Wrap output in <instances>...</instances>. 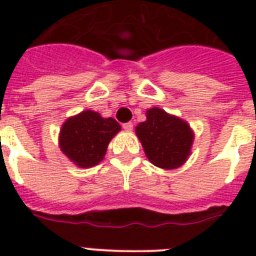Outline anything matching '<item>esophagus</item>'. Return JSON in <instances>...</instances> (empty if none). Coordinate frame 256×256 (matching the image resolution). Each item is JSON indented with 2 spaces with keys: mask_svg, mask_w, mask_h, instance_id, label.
<instances>
[{
  "mask_svg": "<svg viewBox=\"0 0 256 256\" xmlns=\"http://www.w3.org/2000/svg\"><path fill=\"white\" fill-rule=\"evenodd\" d=\"M132 126H134V124H132V122H128V124H122V128H124L126 132H132Z\"/></svg>",
  "mask_w": 256,
  "mask_h": 256,
  "instance_id": "34e87169",
  "label": "esophagus"
}]
</instances>
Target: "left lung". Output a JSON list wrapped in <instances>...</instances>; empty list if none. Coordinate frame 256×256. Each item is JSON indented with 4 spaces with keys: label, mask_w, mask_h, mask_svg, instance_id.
Returning <instances> with one entry per match:
<instances>
[{
    "label": "left lung",
    "mask_w": 256,
    "mask_h": 256,
    "mask_svg": "<svg viewBox=\"0 0 256 256\" xmlns=\"http://www.w3.org/2000/svg\"><path fill=\"white\" fill-rule=\"evenodd\" d=\"M136 132L148 160L166 170L182 166L194 142V132L186 120L158 108H148L146 120L136 126Z\"/></svg>",
    "instance_id": "8db88e82"
}]
</instances>
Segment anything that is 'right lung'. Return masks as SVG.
<instances>
[{"label": "right lung", "mask_w": 256, "mask_h": 256, "mask_svg": "<svg viewBox=\"0 0 256 256\" xmlns=\"http://www.w3.org/2000/svg\"><path fill=\"white\" fill-rule=\"evenodd\" d=\"M120 130L114 118L85 110L70 116L60 132L61 152L78 168H92L104 160L108 142Z\"/></svg>", "instance_id": "1"}]
</instances>
